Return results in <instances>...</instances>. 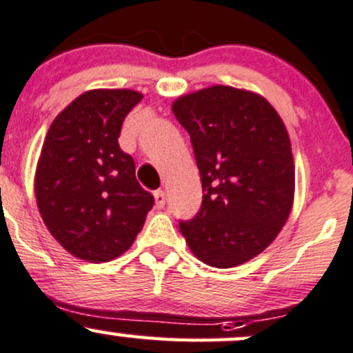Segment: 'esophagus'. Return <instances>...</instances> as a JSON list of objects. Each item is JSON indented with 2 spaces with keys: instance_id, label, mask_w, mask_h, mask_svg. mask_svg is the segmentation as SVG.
Segmentation results:
<instances>
[{
  "instance_id": "esophagus-1",
  "label": "esophagus",
  "mask_w": 353,
  "mask_h": 353,
  "mask_svg": "<svg viewBox=\"0 0 353 353\" xmlns=\"http://www.w3.org/2000/svg\"><path fill=\"white\" fill-rule=\"evenodd\" d=\"M154 199H156V206L157 208H164V204H165V192L162 191V189H157V191H154Z\"/></svg>"
}]
</instances>
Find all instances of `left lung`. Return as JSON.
I'll return each mask as SVG.
<instances>
[{
	"mask_svg": "<svg viewBox=\"0 0 353 353\" xmlns=\"http://www.w3.org/2000/svg\"><path fill=\"white\" fill-rule=\"evenodd\" d=\"M172 112L191 135L203 204L179 230L197 259L233 268L268 248L288 219L295 164L288 132L261 95L214 85L179 97Z\"/></svg>",
	"mask_w": 353,
	"mask_h": 353,
	"instance_id": "left-lung-1",
	"label": "left lung"
}]
</instances>
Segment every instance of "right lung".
<instances>
[{
	"instance_id": "right-lung-1",
	"label": "right lung",
	"mask_w": 353,
	"mask_h": 353,
	"mask_svg": "<svg viewBox=\"0 0 353 353\" xmlns=\"http://www.w3.org/2000/svg\"><path fill=\"white\" fill-rule=\"evenodd\" d=\"M141 100L127 88L88 90L46 132L34 174L38 209L53 238L85 261L125 253L152 209L154 196L119 145L123 119Z\"/></svg>"
}]
</instances>
